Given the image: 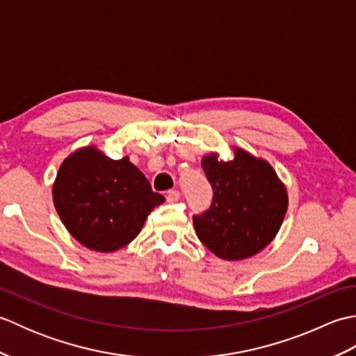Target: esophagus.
Returning a JSON list of instances; mask_svg holds the SVG:
<instances>
[{
    "instance_id": "esophagus-1",
    "label": "esophagus",
    "mask_w": 356,
    "mask_h": 356,
    "mask_svg": "<svg viewBox=\"0 0 356 356\" xmlns=\"http://www.w3.org/2000/svg\"><path fill=\"white\" fill-rule=\"evenodd\" d=\"M180 199V193L176 190H170L166 193V200L168 202H177Z\"/></svg>"
}]
</instances>
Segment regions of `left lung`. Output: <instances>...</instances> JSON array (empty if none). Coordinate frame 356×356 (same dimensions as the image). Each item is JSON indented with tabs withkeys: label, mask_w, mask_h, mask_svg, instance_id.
<instances>
[{
	"label": "left lung",
	"mask_w": 356,
	"mask_h": 356,
	"mask_svg": "<svg viewBox=\"0 0 356 356\" xmlns=\"http://www.w3.org/2000/svg\"><path fill=\"white\" fill-rule=\"evenodd\" d=\"M229 162L217 154L202 159L213 188L209 209L193 217L197 237L225 260H241L266 248L287 211V193L274 168L245 149H234Z\"/></svg>",
	"instance_id": "8db88e82"
}]
</instances>
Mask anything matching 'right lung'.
<instances>
[{
  "mask_svg": "<svg viewBox=\"0 0 356 356\" xmlns=\"http://www.w3.org/2000/svg\"><path fill=\"white\" fill-rule=\"evenodd\" d=\"M165 202L130 159L113 161L95 147L74 151L59 166L53 203L81 245L113 252L138 237L148 214Z\"/></svg>",
  "mask_w": 356,
  "mask_h": 356,
  "instance_id": "add662e5",
  "label": "right lung"
}]
</instances>
